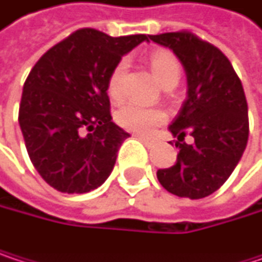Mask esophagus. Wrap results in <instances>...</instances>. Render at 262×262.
<instances>
[{"mask_svg":"<svg viewBox=\"0 0 262 262\" xmlns=\"http://www.w3.org/2000/svg\"><path fill=\"white\" fill-rule=\"evenodd\" d=\"M134 136H136V137H137L139 140H142V142H143L145 145H148V146H149V145H151V143L154 142V140H152L151 137H146V136H143V134H134Z\"/></svg>","mask_w":262,"mask_h":262,"instance_id":"obj_1","label":"esophagus"}]
</instances>
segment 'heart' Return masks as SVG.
Returning <instances> with one entry per match:
<instances>
[{
    "instance_id": "1",
    "label": "heart",
    "mask_w": 262,
    "mask_h": 262,
    "mask_svg": "<svg viewBox=\"0 0 262 262\" xmlns=\"http://www.w3.org/2000/svg\"><path fill=\"white\" fill-rule=\"evenodd\" d=\"M149 67L163 86H174L182 74V66L177 56L169 50H156L149 56ZM126 74V64L119 62L108 77L106 91L111 100L119 102L123 96V82ZM166 114L160 108H149L134 102L120 106L116 113V122L129 131L149 134L156 126L163 123Z\"/></svg>"
}]
</instances>
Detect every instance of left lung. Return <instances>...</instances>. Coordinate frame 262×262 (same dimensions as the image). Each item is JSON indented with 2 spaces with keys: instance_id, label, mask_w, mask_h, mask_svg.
Here are the masks:
<instances>
[{
  "instance_id": "left-lung-1",
  "label": "left lung",
  "mask_w": 262,
  "mask_h": 262,
  "mask_svg": "<svg viewBox=\"0 0 262 262\" xmlns=\"http://www.w3.org/2000/svg\"><path fill=\"white\" fill-rule=\"evenodd\" d=\"M169 47L188 76V97L169 131L179 148L174 166L157 171L171 194L191 200L220 189L238 165L249 139L247 100L243 83L226 55L189 30L149 35ZM194 137L186 144L184 137Z\"/></svg>"
}]
</instances>
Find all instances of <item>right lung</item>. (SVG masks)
<instances>
[{"instance_id": "right-lung-1", "label": "right lung", "mask_w": 262, "mask_h": 262, "mask_svg": "<svg viewBox=\"0 0 262 262\" xmlns=\"http://www.w3.org/2000/svg\"><path fill=\"white\" fill-rule=\"evenodd\" d=\"M145 39L146 35L113 38L79 29L29 73L18 120L35 169L56 191L85 194L111 174L129 134L113 122L108 77Z\"/></svg>"}]
</instances>
